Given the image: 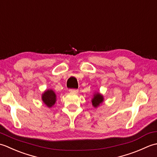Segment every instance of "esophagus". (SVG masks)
I'll return each instance as SVG.
<instances>
[{"mask_svg":"<svg viewBox=\"0 0 157 157\" xmlns=\"http://www.w3.org/2000/svg\"><path fill=\"white\" fill-rule=\"evenodd\" d=\"M69 92H71V93H78V90H76V89H71V90H69Z\"/></svg>","mask_w":157,"mask_h":157,"instance_id":"esophagus-1","label":"esophagus"}]
</instances>
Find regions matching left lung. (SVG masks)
<instances>
[{"mask_svg":"<svg viewBox=\"0 0 157 157\" xmlns=\"http://www.w3.org/2000/svg\"><path fill=\"white\" fill-rule=\"evenodd\" d=\"M104 96L98 92H95L93 94V97L91 100L92 105L94 108H97L100 105H102V103L104 102Z\"/></svg>","mask_w":157,"mask_h":157,"instance_id":"8db88e82","label":"left lung"}]
</instances>
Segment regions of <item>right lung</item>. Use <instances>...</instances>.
<instances>
[{"instance_id":"right-lung-1","label":"right lung","mask_w":157,"mask_h":157,"mask_svg":"<svg viewBox=\"0 0 157 157\" xmlns=\"http://www.w3.org/2000/svg\"><path fill=\"white\" fill-rule=\"evenodd\" d=\"M42 101L48 108L54 106L56 101V95L52 89H48L42 94Z\"/></svg>"}]
</instances>
